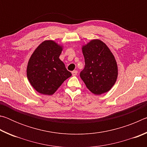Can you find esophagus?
<instances>
[{
    "label": "esophagus",
    "mask_w": 147,
    "mask_h": 147,
    "mask_svg": "<svg viewBox=\"0 0 147 147\" xmlns=\"http://www.w3.org/2000/svg\"><path fill=\"white\" fill-rule=\"evenodd\" d=\"M77 73H78V71H73L72 72V74H73V76H76Z\"/></svg>",
    "instance_id": "esophagus-1"
}]
</instances>
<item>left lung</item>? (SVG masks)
<instances>
[{
    "label": "left lung",
    "mask_w": 147,
    "mask_h": 147,
    "mask_svg": "<svg viewBox=\"0 0 147 147\" xmlns=\"http://www.w3.org/2000/svg\"><path fill=\"white\" fill-rule=\"evenodd\" d=\"M85 67L80 76L89 91L100 95L109 91L115 84L118 67L108 47L100 39H92L82 47Z\"/></svg>",
    "instance_id": "left-lung-1"
}]
</instances>
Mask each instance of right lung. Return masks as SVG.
<instances>
[{"label": "right lung", "instance_id": "add662e5", "mask_svg": "<svg viewBox=\"0 0 147 147\" xmlns=\"http://www.w3.org/2000/svg\"><path fill=\"white\" fill-rule=\"evenodd\" d=\"M63 47L53 40H45L35 49L28 62L27 78L38 93L52 95L72 74L59 56Z\"/></svg>", "mask_w": 147, "mask_h": 147}]
</instances>
